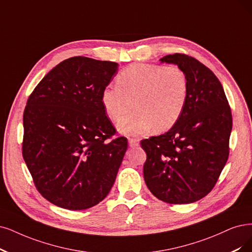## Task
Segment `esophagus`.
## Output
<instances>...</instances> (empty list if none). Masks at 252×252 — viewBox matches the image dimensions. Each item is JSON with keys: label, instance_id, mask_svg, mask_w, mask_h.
<instances>
[{"label": "esophagus", "instance_id": "obj_1", "mask_svg": "<svg viewBox=\"0 0 252 252\" xmlns=\"http://www.w3.org/2000/svg\"><path fill=\"white\" fill-rule=\"evenodd\" d=\"M128 145L129 147H136L139 145V140L135 138H128Z\"/></svg>", "mask_w": 252, "mask_h": 252}]
</instances>
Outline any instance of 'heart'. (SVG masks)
<instances>
[{
	"label": "heart",
	"mask_w": 252,
	"mask_h": 252,
	"mask_svg": "<svg viewBox=\"0 0 252 252\" xmlns=\"http://www.w3.org/2000/svg\"><path fill=\"white\" fill-rule=\"evenodd\" d=\"M117 86L101 92V104L108 117L126 136H137L171 128L181 118L188 100L189 83L178 66L134 63L117 74Z\"/></svg>",
	"instance_id": "heart-1"
}]
</instances>
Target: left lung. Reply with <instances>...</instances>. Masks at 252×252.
<instances>
[{"label":"left lung","mask_w":252,"mask_h":252,"mask_svg":"<svg viewBox=\"0 0 252 252\" xmlns=\"http://www.w3.org/2000/svg\"><path fill=\"white\" fill-rule=\"evenodd\" d=\"M160 61L178 65L186 73L189 94L168 132L141 141L144 181L160 200L192 203L211 192L227 162L231 112L221 83L206 65L184 54Z\"/></svg>","instance_id":"8db88e82"}]
</instances>
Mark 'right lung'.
Returning <instances> with one entry per match:
<instances>
[{"instance_id":"right-lung-1","label":"right lung","mask_w":252,"mask_h":252,"mask_svg":"<svg viewBox=\"0 0 252 252\" xmlns=\"http://www.w3.org/2000/svg\"><path fill=\"white\" fill-rule=\"evenodd\" d=\"M118 63L71 57L36 86L24 112L23 157L37 190L71 211L95 206L109 194L127 148L106 116L101 92Z\"/></svg>"}]
</instances>
